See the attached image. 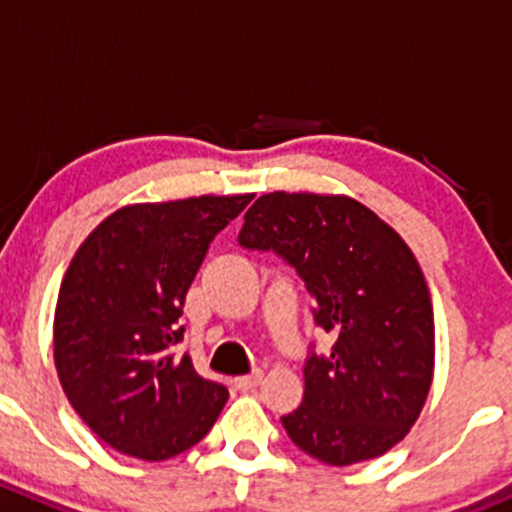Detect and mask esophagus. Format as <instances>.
Here are the masks:
<instances>
[{
    "label": "esophagus",
    "instance_id": "34e87169",
    "mask_svg": "<svg viewBox=\"0 0 512 512\" xmlns=\"http://www.w3.org/2000/svg\"><path fill=\"white\" fill-rule=\"evenodd\" d=\"M262 381V371H255V374H247V376H237L234 379V386L242 391H250V389H257Z\"/></svg>",
    "mask_w": 512,
    "mask_h": 512
}]
</instances>
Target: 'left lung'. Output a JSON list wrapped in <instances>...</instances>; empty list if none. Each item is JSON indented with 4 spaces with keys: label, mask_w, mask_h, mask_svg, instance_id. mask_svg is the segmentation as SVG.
Returning a JSON list of instances; mask_svg holds the SVG:
<instances>
[{
    "label": "left lung",
    "mask_w": 512,
    "mask_h": 512,
    "mask_svg": "<svg viewBox=\"0 0 512 512\" xmlns=\"http://www.w3.org/2000/svg\"><path fill=\"white\" fill-rule=\"evenodd\" d=\"M240 245L298 270L331 356H310L305 396L283 417L305 455L346 467L407 437L434 379V313L417 257L391 224L346 194L270 191L245 212Z\"/></svg>",
    "instance_id": "left-lung-1"
}]
</instances>
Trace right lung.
Segmentation results:
<instances>
[{"label": "right lung", "instance_id": "add662e5", "mask_svg": "<svg viewBox=\"0 0 512 512\" xmlns=\"http://www.w3.org/2000/svg\"><path fill=\"white\" fill-rule=\"evenodd\" d=\"M252 194L126 204L70 260L52 323L62 391L85 424L121 455L161 462L217 422L229 391L176 356L189 285L214 234Z\"/></svg>", "mask_w": 512, "mask_h": 512}]
</instances>
